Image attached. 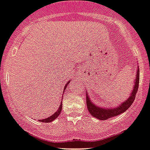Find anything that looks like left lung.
<instances>
[{
    "instance_id": "left-lung-1",
    "label": "left lung",
    "mask_w": 150,
    "mask_h": 150,
    "mask_svg": "<svg viewBox=\"0 0 150 150\" xmlns=\"http://www.w3.org/2000/svg\"><path fill=\"white\" fill-rule=\"evenodd\" d=\"M139 83V68L138 66L137 70H136V74L135 76V82L134 85L133 87V90L130 93V96L125 99L122 103H120L118 106H112V107H101V106H98L97 105L93 103L91 101L90 98L89 96L88 93L87 92L86 94V101H87V106L90 115L97 119L100 120H106L109 118L117 116L120 114L125 112L127 109L130 106V105L133 103L136 97V94L138 91Z\"/></svg>"
}]
</instances>
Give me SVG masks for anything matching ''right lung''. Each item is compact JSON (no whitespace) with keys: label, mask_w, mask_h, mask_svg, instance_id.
<instances>
[{"label":"right lung","mask_w":150,"mask_h":150,"mask_svg":"<svg viewBox=\"0 0 150 150\" xmlns=\"http://www.w3.org/2000/svg\"><path fill=\"white\" fill-rule=\"evenodd\" d=\"M70 81H71V80H70ZM70 81H68L67 84H66V85H65L64 89H63V92H65V90H66V87H68V84H69ZM61 111H62V101H61V103H60V106H59L58 109H57V110L56 111V112H54V113L53 114V115H52V116H50V117H49L45 118V119L39 120H38V121H40V122H52L53 120H55V119H57V117H58L59 115H60V112H61Z\"/></svg>","instance_id":"add662e5"}]
</instances>
